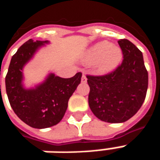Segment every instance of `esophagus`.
I'll return each mask as SVG.
<instances>
[{
  "instance_id": "obj_1",
  "label": "esophagus",
  "mask_w": 160,
  "mask_h": 160,
  "mask_svg": "<svg viewBox=\"0 0 160 160\" xmlns=\"http://www.w3.org/2000/svg\"><path fill=\"white\" fill-rule=\"evenodd\" d=\"M87 81V76H86V74H83V75H82V78H81V82H82V83H86Z\"/></svg>"
}]
</instances>
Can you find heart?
<instances>
[{
	"mask_svg": "<svg viewBox=\"0 0 160 160\" xmlns=\"http://www.w3.org/2000/svg\"><path fill=\"white\" fill-rule=\"evenodd\" d=\"M123 53L120 47L108 41L96 42L87 50L85 60L89 64H95L98 73H108L118 68L122 61Z\"/></svg>",
	"mask_w": 160,
	"mask_h": 160,
	"instance_id": "b5f03b06",
	"label": "heart"
}]
</instances>
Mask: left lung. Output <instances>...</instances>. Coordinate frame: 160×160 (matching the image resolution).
Masks as SVG:
<instances>
[{"instance_id": "left-lung-1", "label": "left lung", "mask_w": 160, "mask_h": 160, "mask_svg": "<svg viewBox=\"0 0 160 160\" xmlns=\"http://www.w3.org/2000/svg\"><path fill=\"white\" fill-rule=\"evenodd\" d=\"M118 43L123 53L120 66L103 76H87L91 111L98 119L111 123L124 122L136 114L148 87L141 50L128 39H120Z\"/></svg>"}]
</instances>
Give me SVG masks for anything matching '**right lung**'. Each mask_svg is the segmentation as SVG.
<instances>
[{
	"label": "right lung",
	"instance_id": "obj_1",
	"mask_svg": "<svg viewBox=\"0 0 160 160\" xmlns=\"http://www.w3.org/2000/svg\"><path fill=\"white\" fill-rule=\"evenodd\" d=\"M49 41L28 40L12 56L6 76V91L9 103L18 118L35 128H46L60 122L68 103L81 80L82 73L64 79L50 73L35 87L23 85V68L38 49ZM1 90V86H0Z\"/></svg>",
	"mask_w": 160,
	"mask_h": 160
}]
</instances>
